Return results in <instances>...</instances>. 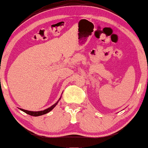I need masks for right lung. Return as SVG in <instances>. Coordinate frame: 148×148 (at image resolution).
Returning a JSON list of instances; mask_svg holds the SVG:
<instances>
[{"label":"right lung","mask_w":148,"mask_h":148,"mask_svg":"<svg viewBox=\"0 0 148 148\" xmlns=\"http://www.w3.org/2000/svg\"><path fill=\"white\" fill-rule=\"evenodd\" d=\"M60 99H61V97L60 98V99L58 100L57 101V103L54 104L52 106H51L50 107L47 108V109H45L43 110V111H27V110H25V109H20V110H21L22 111L25 112V113L28 114V115H32V116H40V115H45V114H46L47 113H49V111H51V110H52L54 107H56V105H57L58 101H60Z\"/></svg>","instance_id":"obj_1"}]
</instances>
